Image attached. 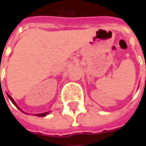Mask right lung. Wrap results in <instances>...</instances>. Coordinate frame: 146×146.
Returning a JSON list of instances; mask_svg holds the SVG:
<instances>
[{
	"mask_svg": "<svg viewBox=\"0 0 146 146\" xmlns=\"http://www.w3.org/2000/svg\"><path fill=\"white\" fill-rule=\"evenodd\" d=\"M7 96H8V97H9V99L11 100V102H12V103H13V104H14V105L16 106V108H18V109H19V110H21L20 108H18V105H17V103L14 102V100H13V98H12V97H11V96H10V95L9 94H7ZM48 113H49V112H44V113L35 114V115L36 116H40V117H43V116H46V115H48Z\"/></svg>",
	"mask_w": 146,
	"mask_h": 146,
	"instance_id": "obj_1",
	"label": "right lung"
}]
</instances>
